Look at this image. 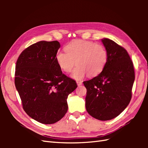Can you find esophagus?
I'll use <instances>...</instances> for the list:
<instances>
[{
  "mask_svg": "<svg viewBox=\"0 0 148 148\" xmlns=\"http://www.w3.org/2000/svg\"><path fill=\"white\" fill-rule=\"evenodd\" d=\"M76 83H77L78 86H80V85H81V84H82V81H77Z\"/></svg>",
  "mask_w": 148,
  "mask_h": 148,
  "instance_id": "34e87169",
  "label": "esophagus"
}]
</instances>
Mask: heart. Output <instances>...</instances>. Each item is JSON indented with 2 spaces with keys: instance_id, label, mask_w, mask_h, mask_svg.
<instances>
[{
  "instance_id": "heart-1",
  "label": "heart",
  "mask_w": 148,
  "mask_h": 148,
  "mask_svg": "<svg viewBox=\"0 0 148 148\" xmlns=\"http://www.w3.org/2000/svg\"><path fill=\"white\" fill-rule=\"evenodd\" d=\"M65 52L55 55L56 64L64 72H69L76 64L71 77L81 79L87 74L90 77L98 76L105 68L108 54L105 47L100 44L81 39L74 40L64 48Z\"/></svg>"
}]
</instances>
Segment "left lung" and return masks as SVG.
Wrapping results in <instances>:
<instances>
[{"mask_svg": "<svg viewBox=\"0 0 148 148\" xmlns=\"http://www.w3.org/2000/svg\"><path fill=\"white\" fill-rule=\"evenodd\" d=\"M108 60L101 73L84 81L86 88V109L101 121L118 116L129 104L135 80L133 62L127 51L113 40L102 39Z\"/></svg>", "mask_w": 148, "mask_h": 148, "instance_id": "1", "label": "left lung"}]
</instances>
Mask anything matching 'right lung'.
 Here are the masks:
<instances>
[{
  "mask_svg": "<svg viewBox=\"0 0 148 148\" xmlns=\"http://www.w3.org/2000/svg\"><path fill=\"white\" fill-rule=\"evenodd\" d=\"M57 40L39 41L24 49L16 64L14 84L24 111L43 124H53L67 111L68 95L77 87L55 60Z\"/></svg>",
  "mask_w": 148,
  "mask_h": 148,
  "instance_id": "right-lung-1",
  "label": "right lung"
}]
</instances>
